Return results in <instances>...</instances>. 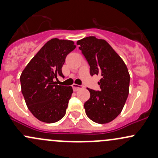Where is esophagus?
<instances>
[{
    "label": "esophagus",
    "instance_id": "obj_1",
    "mask_svg": "<svg viewBox=\"0 0 158 158\" xmlns=\"http://www.w3.org/2000/svg\"><path fill=\"white\" fill-rule=\"evenodd\" d=\"M72 87H73V89H74V91H77V90H79V89H81V88H82V86L77 85V84H74L72 85Z\"/></svg>",
    "mask_w": 158,
    "mask_h": 158
}]
</instances>
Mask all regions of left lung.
I'll return each mask as SVG.
<instances>
[{"mask_svg":"<svg viewBox=\"0 0 158 158\" xmlns=\"http://www.w3.org/2000/svg\"><path fill=\"white\" fill-rule=\"evenodd\" d=\"M77 44L90 67V75L102 76L100 90L87 88L90 93L84 103L86 114L97 123L112 121L121 112L130 89V77L123 59L106 40L89 36Z\"/></svg>","mask_w":158,"mask_h":158,"instance_id":"left-lung-1","label":"left lung"}]
</instances>
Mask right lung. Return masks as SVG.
Instances as JSON below:
<instances>
[{"label":"right lung","mask_w":158,"mask_h":158,"mask_svg":"<svg viewBox=\"0 0 158 158\" xmlns=\"http://www.w3.org/2000/svg\"><path fill=\"white\" fill-rule=\"evenodd\" d=\"M72 40L52 38L31 59L20 76L21 89L32 114L44 123H55L65 116L73 93L72 86L56 84L68 54L75 49Z\"/></svg>","instance_id":"obj_1"}]
</instances>
